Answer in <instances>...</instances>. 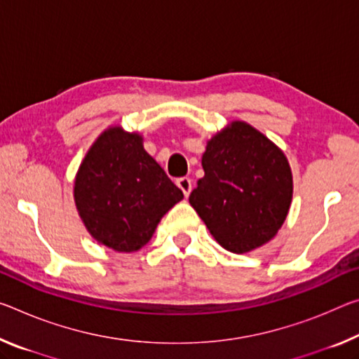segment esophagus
Here are the masks:
<instances>
[{"label": "esophagus", "instance_id": "1", "mask_svg": "<svg viewBox=\"0 0 359 359\" xmlns=\"http://www.w3.org/2000/svg\"><path fill=\"white\" fill-rule=\"evenodd\" d=\"M175 184H177L179 189L184 191L185 196L190 195V191H191V180L189 177H180V179H177V182H175Z\"/></svg>", "mask_w": 359, "mask_h": 359}]
</instances>
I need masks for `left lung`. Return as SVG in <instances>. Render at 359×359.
I'll return each instance as SVG.
<instances>
[{
  "instance_id": "obj_1",
  "label": "left lung",
  "mask_w": 359,
  "mask_h": 359,
  "mask_svg": "<svg viewBox=\"0 0 359 359\" xmlns=\"http://www.w3.org/2000/svg\"><path fill=\"white\" fill-rule=\"evenodd\" d=\"M203 169L189 200L215 241L235 254L269 243L292 200L283 151L252 126L235 121L208 142Z\"/></svg>"
}]
</instances>
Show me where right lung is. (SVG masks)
<instances>
[{
    "label": "right lung",
    "instance_id": "add662e5",
    "mask_svg": "<svg viewBox=\"0 0 359 359\" xmlns=\"http://www.w3.org/2000/svg\"><path fill=\"white\" fill-rule=\"evenodd\" d=\"M182 198V190L144 150L140 135L119 128L95 140L75 180V203L86 229L119 252L145 246Z\"/></svg>",
    "mask_w": 359,
    "mask_h": 359
}]
</instances>
